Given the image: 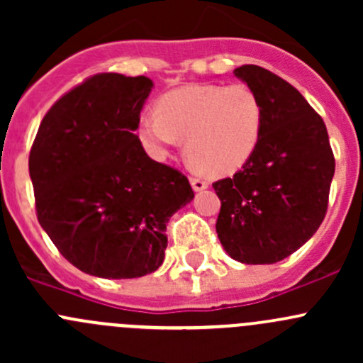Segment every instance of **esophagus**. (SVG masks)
Instances as JSON below:
<instances>
[{
	"label": "esophagus",
	"instance_id": "1",
	"mask_svg": "<svg viewBox=\"0 0 363 363\" xmlns=\"http://www.w3.org/2000/svg\"><path fill=\"white\" fill-rule=\"evenodd\" d=\"M189 182H191L195 191H203V189L208 188V182L203 181L202 177H189Z\"/></svg>",
	"mask_w": 363,
	"mask_h": 363
}]
</instances>
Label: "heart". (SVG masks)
<instances>
[{
  "mask_svg": "<svg viewBox=\"0 0 363 363\" xmlns=\"http://www.w3.org/2000/svg\"><path fill=\"white\" fill-rule=\"evenodd\" d=\"M262 128V100L247 84H189L164 94L158 112L140 117L138 137L158 158L188 140L199 170L230 174L251 158Z\"/></svg>",
  "mask_w": 363,
  "mask_h": 363,
  "instance_id": "1",
  "label": "heart"
}]
</instances>
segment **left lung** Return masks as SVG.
Masks as SVG:
<instances>
[{"mask_svg":"<svg viewBox=\"0 0 363 363\" xmlns=\"http://www.w3.org/2000/svg\"><path fill=\"white\" fill-rule=\"evenodd\" d=\"M233 73L262 100L263 128L242 170L212 184L221 200L216 232L233 259L269 265L320 228L335 160L323 119L291 84L256 65Z\"/></svg>","mask_w":363,"mask_h":363,"instance_id":"1","label":"left lung"}]
</instances>
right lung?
I'll use <instances>...</instances> for the list:
<instances>
[{
  "instance_id": "1",
  "label": "right lung",
  "mask_w": 363,
  "mask_h": 363,
  "mask_svg": "<svg viewBox=\"0 0 363 363\" xmlns=\"http://www.w3.org/2000/svg\"><path fill=\"white\" fill-rule=\"evenodd\" d=\"M147 77L98 73L45 113L29 152L36 216L72 265L105 279L155 272L167 223L195 196L186 175L135 135Z\"/></svg>"
}]
</instances>
